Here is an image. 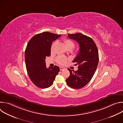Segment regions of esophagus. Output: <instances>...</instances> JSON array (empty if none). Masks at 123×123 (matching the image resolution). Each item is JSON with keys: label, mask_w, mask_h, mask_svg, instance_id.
Masks as SVG:
<instances>
[{"label": "esophagus", "mask_w": 123, "mask_h": 123, "mask_svg": "<svg viewBox=\"0 0 123 123\" xmlns=\"http://www.w3.org/2000/svg\"><path fill=\"white\" fill-rule=\"evenodd\" d=\"M65 68H63V67H60V71H62V70H63Z\"/></svg>", "instance_id": "34e87169"}]
</instances>
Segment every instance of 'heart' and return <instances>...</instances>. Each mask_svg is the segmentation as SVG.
<instances>
[{
  "mask_svg": "<svg viewBox=\"0 0 123 123\" xmlns=\"http://www.w3.org/2000/svg\"><path fill=\"white\" fill-rule=\"evenodd\" d=\"M64 42L67 47V49L71 48H73L74 46V43L70 39H65L64 40ZM56 45V42H55L54 43H53L52 44L51 46V48H50V51L51 52H53L55 50V48ZM56 62L60 65H64V64H65V63L67 61V59L62 56H58V57H56Z\"/></svg>",
  "mask_w": 123,
  "mask_h": 123,
  "instance_id": "1",
  "label": "heart"
}]
</instances>
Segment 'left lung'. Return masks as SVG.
<instances>
[{"label": "left lung", "instance_id": "1", "mask_svg": "<svg viewBox=\"0 0 123 123\" xmlns=\"http://www.w3.org/2000/svg\"><path fill=\"white\" fill-rule=\"evenodd\" d=\"M68 37L79 44V51L73 60L78 65V70L68 68L69 76L66 79L68 85L73 89H78L85 86L92 78L99 62L97 46L91 37L80 33L68 34Z\"/></svg>", "mask_w": 123, "mask_h": 123}]
</instances>
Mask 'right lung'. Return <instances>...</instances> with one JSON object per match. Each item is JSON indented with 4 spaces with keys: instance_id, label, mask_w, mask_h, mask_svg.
Returning a JSON list of instances; mask_svg holds the SVG:
<instances>
[{
    "instance_id": "1",
    "label": "right lung",
    "mask_w": 123,
    "mask_h": 123,
    "mask_svg": "<svg viewBox=\"0 0 123 123\" xmlns=\"http://www.w3.org/2000/svg\"><path fill=\"white\" fill-rule=\"evenodd\" d=\"M61 36L49 32H43L34 36L29 41L25 52L26 67L32 83L41 89L51 86L60 71L55 66L47 68L46 57L50 55L52 42Z\"/></svg>"
}]
</instances>
